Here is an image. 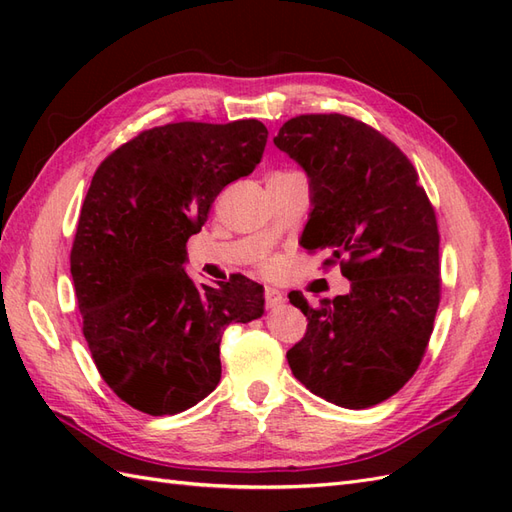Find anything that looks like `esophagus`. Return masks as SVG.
<instances>
[{
    "instance_id": "obj_1",
    "label": "esophagus",
    "mask_w": 512,
    "mask_h": 512,
    "mask_svg": "<svg viewBox=\"0 0 512 512\" xmlns=\"http://www.w3.org/2000/svg\"><path fill=\"white\" fill-rule=\"evenodd\" d=\"M286 299H284V294L277 290V288H271V286H267L265 288V305L267 307H277V305H282Z\"/></svg>"
}]
</instances>
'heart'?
I'll use <instances>...</instances> for the list:
<instances>
[{
    "mask_svg": "<svg viewBox=\"0 0 512 512\" xmlns=\"http://www.w3.org/2000/svg\"><path fill=\"white\" fill-rule=\"evenodd\" d=\"M262 269H273V262H269V260H265V262H262Z\"/></svg>",
    "mask_w": 512,
    "mask_h": 512,
    "instance_id": "b5f03b06",
    "label": "heart"
}]
</instances>
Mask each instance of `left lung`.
<instances>
[{"instance_id":"1","label":"left lung","mask_w":512,"mask_h":512,"mask_svg":"<svg viewBox=\"0 0 512 512\" xmlns=\"http://www.w3.org/2000/svg\"><path fill=\"white\" fill-rule=\"evenodd\" d=\"M309 177L307 252L329 250L350 292L290 303L307 331L286 359L294 378L335 406L363 410L418 369L440 305V232L418 173L389 138L339 113L288 119L273 138Z\"/></svg>"}]
</instances>
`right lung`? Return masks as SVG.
<instances>
[{
	"label": "right lung",
	"mask_w": 512,
	"mask_h": 512,
	"mask_svg": "<svg viewBox=\"0 0 512 512\" xmlns=\"http://www.w3.org/2000/svg\"><path fill=\"white\" fill-rule=\"evenodd\" d=\"M258 119L179 121L117 147L94 173L70 252L83 335L102 380L134 410L179 414L222 376L228 324L265 312L262 286L230 275L198 288L185 243L267 145Z\"/></svg>",
	"instance_id": "1"
}]
</instances>
